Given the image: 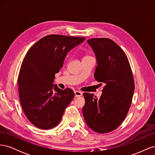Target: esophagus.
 Listing matches in <instances>:
<instances>
[{
    "label": "esophagus",
    "instance_id": "34e87169",
    "mask_svg": "<svg viewBox=\"0 0 155 155\" xmlns=\"http://www.w3.org/2000/svg\"><path fill=\"white\" fill-rule=\"evenodd\" d=\"M74 94H75V96L76 97H78V96H81L83 95V93L80 91H75L74 92Z\"/></svg>",
    "mask_w": 155,
    "mask_h": 155
}]
</instances>
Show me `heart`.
Returning <instances> with one entry per match:
<instances>
[{
    "mask_svg": "<svg viewBox=\"0 0 155 155\" xmlns=\"http://www.w3.org/2000/svg\"><path fill=\"white\" fill-rule=\"evenodd\" d=\"M86 57H88V56H86Z\"/></svg>",
    "mask_w": 155,
    "mask_h": 155,
    "instance_id": "obj_1",
    "label": "heart"
}]
</instances>
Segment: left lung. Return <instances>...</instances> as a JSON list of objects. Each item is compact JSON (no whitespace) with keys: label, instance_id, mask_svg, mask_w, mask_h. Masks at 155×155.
<instances>
[{"label":"left lung","instance_id":"obj_1","mask_svg":"<svg viewBox=\"0 0 155 155\" xmlns=\"http://www.w3.org/2000/svg\"><path fill=\"white\" fill-rule=\"evenodd\" d=\"M96 54V80L105 84L100 99L83 93L85 104L83 114L92 130L100 134L111 132L123 122L127 114L134 91L133 75L125 52L108 38L88 39Z\"/></svg>","mask_w":155,"mask_h":155}]
</instances>
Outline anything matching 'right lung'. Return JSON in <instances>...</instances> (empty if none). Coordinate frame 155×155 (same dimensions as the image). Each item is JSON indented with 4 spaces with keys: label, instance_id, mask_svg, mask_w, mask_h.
Instances as JSON below:
<instances>
[{
    "label": "right lung",
    "instance_id": "obj_1",
    "mask_svg": "<svg viewBox=\"0 0 155 155\" xmlns=\"http://www.w3.org/2000/svg\"><path fill=\"white\" fill-rule=\"evenodd\" d=\"M85 39L48 35L37 41L26 54L17 79L18 95L26 118L37 127L47 130L58 125L73 100L72 89L53 87V81L67 53Z\"/></svg>",
    "mask_w": 155,
    "mask_h": 155
}]
</instances>
